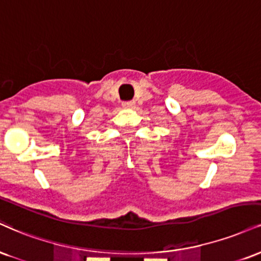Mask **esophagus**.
<instances>
[{"instance_id": "1", "label": "esophagus", "mask_w": 261, "mask_h": 261, "mask_svg": "<svg viewBox=\"0 0 261 261\" xmlns=\"http://www.w3.org/2000/svg\"><path fill=\"white\" fill-rule=\"evenodd\" d=\"M134 105H136L134 101H125V102L122 103V106H123L124 109H133Z\"/></svg>"}]
</instances>
